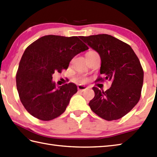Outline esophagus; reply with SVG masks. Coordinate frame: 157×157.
<instances>
[{
	"label": "esophagus",
	"instance_id": "obj_1",
	"mask_svg": "<svg viewBox=\"0 0 157 157\" xmlns=\"http://www.w3.org/2000/svg\"><path fill=\"white\" fill-rule=\"evenodd\" d=\"M78 89L80 92H83V91H85L86 90H87V87L85 86H82V85H79L78 86Z\"/></svg>",
	"mask_w": 157,
	"mask_h": 157
}]
</instances>
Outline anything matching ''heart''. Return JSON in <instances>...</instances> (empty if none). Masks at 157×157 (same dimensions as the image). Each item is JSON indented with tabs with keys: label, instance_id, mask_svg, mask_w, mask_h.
Segmentation results:
<instances>
[{
	"label": "heart",
	"instance_id": "1",
	"mask_svg": "<svg viewBox=\"0 0 157 157\" xmlns=\"http://www.w3.org/2000/svg\"><path fill=\"white\" fill-rule=\"evenodd\" d=\"M92 52H94L93 51H91V52H89L88 53H92ZM78 79L79 80V82H81L82 83H84V82H86V78H79Z\"/></svg>",
	"mask_w": 157,
	"mask_h": 157
}]
</instances>
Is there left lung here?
I'll list each match as a JSON object with an SVG mask.
<instances>
[{
	"instance_id": "1",
	"label": "left lung",
	"mask_w": 157,
	"mask_h": 157,
	"mask_svg": "<svg viewBox=\"0 0 157 157\" xmlns=\"http://www.w3.org/2000/svg\"><path fill=\"white\" fill-rule=\"evenodd\" d=\"M80 39L100 55V74L112 82L105 92L93 87L95 96L89 103L91 110L108 121L121 118L140 100L144 72L139 59L129 45L110 35ZM101 80L104 79H98Z\"/></svg>"
}]
</instances>
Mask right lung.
Instances as JSON below:
<instances>
[{
  "mask_svg": "<svg viewBox=\"0 0 157 157\" xmlns=\"http://www.w3.org/2000/svg\"><path fill=\"white\" fill-rule=\"evenodd\" d=\"M78 37L45 35L27 47L16 75L21 103L34 117L49 121L65 112L77 86L56 87L52 75L67 69L76 55L88 49Z\"/></svg>",
  "mask_w": 157,
  "mask_h": 157,
  "instance_id": "1",
  "label": "right lung"
}]
</instances>
